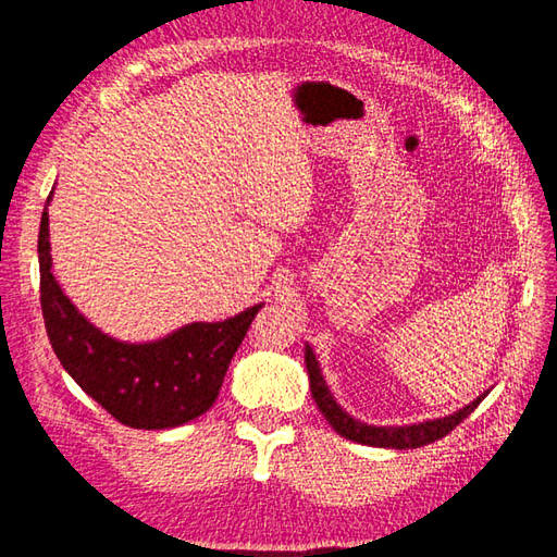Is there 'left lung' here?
<instances>
[{
    "mask_svg": "<svg viewBox=\"0 0 557 557\" xmlns=\"http://www.w3.org/2000/svg\"><path fill=\"white\" fill-rule=\"evenodd\" d=\"M304 359H306V371H309L311 395L315 399L318 409H321V413L327 419V423L333 425L342 437H347V441L371 445V447L413 449V447H423L429 443L441 441V437H445L455 429V425L465 421L469 413L481 405V399L486 397V393H483L474 401H469L467 407H461L459 411L449 413V417H443V419H429V421H419L409 425H369L359 419H354L351 413H347L337 405V399L333 397V393H330V387L321 373V363H318L311 345L304 347Z\"/></svg>",
    "mask_w": 557,
    "mask_h": 557,
    "instance_id": "8db88e82",
    "label": "left lung"
}]
</instances>
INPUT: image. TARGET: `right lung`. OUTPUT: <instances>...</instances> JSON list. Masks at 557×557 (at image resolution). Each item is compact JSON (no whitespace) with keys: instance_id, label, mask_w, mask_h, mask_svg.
Wrapping results in <instances>:
<instances>
[{"instance_id":"1","label":"right lung","mask_w":557,"mask_h":557,"mask_svg":"<svg viewBox=\"0 0 557 557\" xmlns=\"http://www.w3.org/2000/svg\"><path fill=\"white\" fill-rule=\"evenodd\" d=\"M40 220V306L50 345L86 395L132 429H176L206 413L263 304L218 323H188L152 342H122L83 315L52 275L50 206Z\"/></svg>"}]
</instances>
